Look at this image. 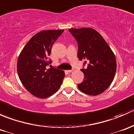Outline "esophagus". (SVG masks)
<instances>
[{
	"label": "esophagus",
	"instance_id": "esophagus-1",
	"mask_svg": "<svg viewBox=\"0 0 134 134\" xmlns=\"http://www.w3.org/2000/svg\"><path fill=\"white\" fill-rule=\"evenodd\" d=\"M67 72H72V70H67Z\"/></svg>",
	"mask_w": 134,
	"mask_h": 134
}]
</instances>
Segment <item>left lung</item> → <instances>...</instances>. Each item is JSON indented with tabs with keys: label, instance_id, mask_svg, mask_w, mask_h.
Instances as JSON below:
<instances>
[{
	"label": "left lung",
	"instance_id": "left-lung-1",
	"mask_svg": "<svg viewBox=\"0 0 134 134\" xmlns=\"http://www.w3.org/2000/svg\"><path fill=\"white\" fill-rule=\"evenodd\" d=\"M78 43V58L87 63L81 71L84 80L78 85L82 92L95 96L107 90L115 75L117 63L115 54L100 34L91 28L69 30Z\"/></svg>",
	"mask_w": 134,
	"mask_h": 134
}]
</instances>
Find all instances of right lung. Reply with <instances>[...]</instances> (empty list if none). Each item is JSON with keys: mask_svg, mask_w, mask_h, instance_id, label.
<instances>
[{"mask_svg": "<svg viewBox=\"0 0 134 134\" xmlns=\"http://www.w3.org/2000/svg\"><path fill=\"white\" fill-rule=\"evenodd\" d=\"M63 30H43L33 36L19 56L17 73L25 87L32 94L45 98L54 94L62 85L64 71L47 69L52 47Z\"/></svg>", "mask_w": 134, "mask_h": 134, "instance_id": "1", "label": "right lung"}]
</instances>
